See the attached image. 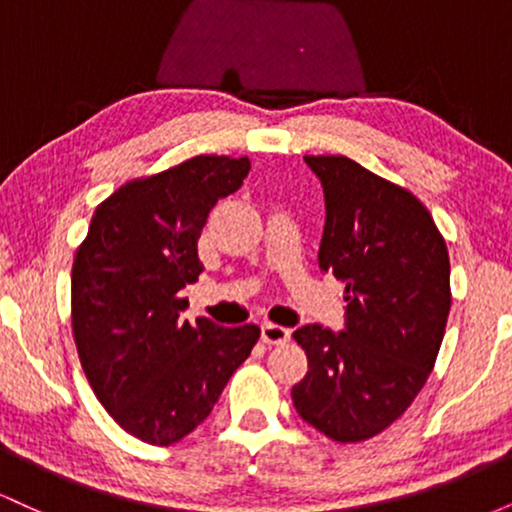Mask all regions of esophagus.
Listing matches in <instances>:
<instances>
[{
    "mask_svg": "<svg viewBox=\"0 0 512 512\" xmlns=\"http://www.w3.org/2000/svg\"><path fill=\"white\" fill-rule=\"evenodd\" d=\"M291 339V330L274 325V322H264L262 325V342L264 344H286Z\"/></svg>",
    "mask_w": 512,
    "mask_h": 512,
    "instance_id": "1",
    "label": "esophagus"
}]
</instances>
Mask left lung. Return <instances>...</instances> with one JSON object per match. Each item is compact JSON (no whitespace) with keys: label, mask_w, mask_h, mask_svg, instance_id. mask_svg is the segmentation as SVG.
<instances>
[{"label":"left lung","mask_w":512,"mask_h":512,"mask_svg":"<svg viewBox=\"0 0 512 512\" xmlns=\"http://www.w3.org/2000/svg\"><path fill=\"white\" fill-rule=\"evenodd\" d=\"M325 192L317 264L344 289V330L303 325L293 407L339 443L385 431L431 375L450 313V257L424 204L346 156H305Z\"/></svg>","instance_id":"left-lung-1"}]
</instances>
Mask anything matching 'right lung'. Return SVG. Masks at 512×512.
Wrapping results in <instances>:
<instances>
[{
    "label": "right lung",
    "mask_w": 512,
    "mask_h": 512,
    "mask_svg": "<svg viewBox=\"0 0 512 512\" xmlns=\"http://www.w3.org/2000/svg\"><path fill=\"white\" fill-rule=\"evenodd\" d=\"M250 173L248 156H195L132 180L93 214L76 250L72 325L81 366L108 414L151 445L178 443L219 402L260 327L182 320V289L204 264L209 211Z\"/></svg>",
    "instance_id": "add662e5"
}]
</instances>
